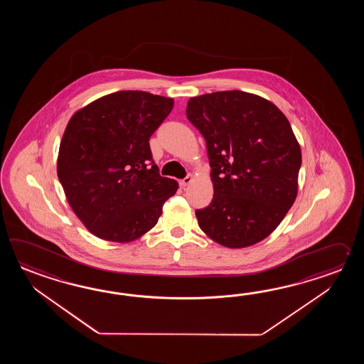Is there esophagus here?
<instances>
[{"instance_id": "obj_1", "label": "esophagus", "mask_w": 364, "mask_h": 364, "mask_svg": "<svg viewBox=\"0 0 364 364\" xmlns=\"http://www.w3.org/2000/svg\"><path fill=\"white\" fill-rule=\"evenodd\" d=\"M191 182H193V176H191V174H188L187 177L179 181V185H181V187H186V186L190 185Z\"/></svg>"}]
</instances>
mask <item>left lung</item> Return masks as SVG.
Instances as JSON below:
<instances>
[{
	"label": "left lung",
	"mask_w": 364,
	"mask_h": 364,
	"mask_svg": "<svg viewBox=\"0 0 364 364\" xmlns=\"http://www.w3.org/2000/svg\"><path fill=\"white\" fill-rule=\"evenodd\" d=\"M186 116L205 139L215 193L195 212L201 230L229 248L267 238L298 193L302 154L287 117L237 90L191 97Z\"/></svg>",
	"instance_id": "8db88e82"
}]
</instances>
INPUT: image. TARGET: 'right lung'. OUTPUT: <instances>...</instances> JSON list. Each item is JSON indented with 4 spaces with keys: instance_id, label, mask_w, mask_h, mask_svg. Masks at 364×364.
<instances>
[{
    "instance_id": "1",
    "label": "right lung",
    "mask_w": 364,
    "mask_h": 364,
    "mask_svg": "<svg viewBox=\"0 0 364 364\" xmlns=\"http://www.w3.org/2000/svg\"><path fill=\"white\" fill-rule=\"evenodd\" d=\"M174 100L144 91L110 93L77 110L62 136L57 174L70 207L101 240L132 242L149 232L178 190L161 177L149 138Z\"/></svg>"
}]
</instances>
